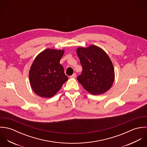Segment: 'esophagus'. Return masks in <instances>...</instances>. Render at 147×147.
<instances>
[{"instance_id": "34e87169", "label": "esophagus", "mask_w": 147, "mask_h": 147, "mask_svg": "<svg viewBox=\"0 0 147 147\" xmlns=\"http://www.w3.org/2000/svg\"><path fill=\"white\" fill-rule=\"evenodd\" d=\"M76 74H75V73H74V74H72V75L70 76L69 77H70V78H76Z\"/></svg>"}]
</instances>
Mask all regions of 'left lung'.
I'll use <instances>...</instances> for the list:
<instances>
[{
  "instance_id": "obj_1",
  "label": "left lung",
  "mask_w": 147,
  "mask_h": 147,
  "mask_svg": "<svg viewBox=\"0 0 147 147\" xmlns=\"http://www.w3.org/2000/svg\"><path fill=\"white\" fill-rule=\"evenodd\" d=\"M83 68L77 80L84 89L93 95L107 92L113 84L115 74L113 64L107 54L101 48L91 45L76 49Z\"/></svg>"
}]
</instances>
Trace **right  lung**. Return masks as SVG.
<instances>
[{"mask_svg": "<svg viewBox=\"0 0 147 147\" xmlns=\"http://www.w3.org/2000/svg\"><path fill=\"white\" fill-rule=\"evenodd\" d=\"M64 53L63 50L47 49L34 60L29 78L33 90L38 96L44 98L54 96L68 80L59 63Z\"/></svg>", "mask_w": 147, "mask_h": 147, "instance_id": "obj_1", "label": "right lung"}]
</instances>
